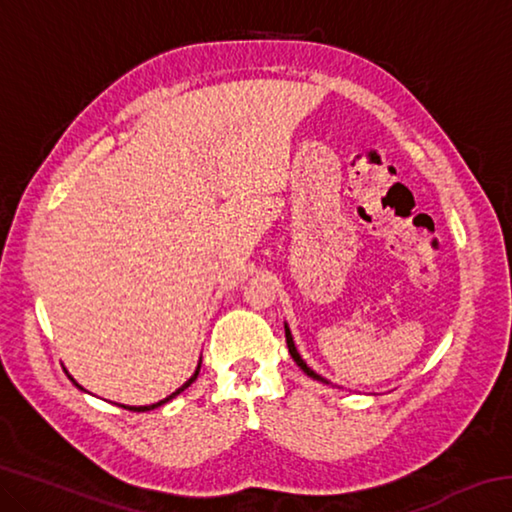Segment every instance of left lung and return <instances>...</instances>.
Segmentation results:
<instances>
[{"instance_id":"8db88e82","label":"left lung","mask_w":512,"mask_h":512,"mask_svg":"<svg viewBox=\"0 0 512 512\" xmlns=\"http://www.w3.org/2000/svg\"><path fill=\"white\" fill-rule=\"evenodd\" d=\"M284 336H287V345H289V354H291V359L298 363V368H300L302 372H305V375H307V377H311V379H316V381H320V384H329V381H327L325 377H320V375H318V372H314V370H311V368L307 366V361L300 357V352H298V348H296V343H293L291 329H289V325H287V323H284Z\"/></svg>"}]
</instances>
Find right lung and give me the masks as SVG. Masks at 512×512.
<instances>
[{
  "instance_id": "add662e5",
  "label": "right lung",
  "mask_w": 512,
  "mask_h": 512,
  "mask_svg": "<svg viewBox=\"0 0 512 512\" xmlns=\"http://www.w3.org/2000/svg\"><path fill=\"white\" fill-rule=\"evenodd\" d=\"M198 370H201V361H198V366H196V370H194V375L192 377H189L187 381H185V384L183 386H180L178 388V391H173L169 397H164V400H160V402H155V404H149V406H126V404H121V406H124V409H128V411H137V413H140V411H153V409H158V406H162V404H167V402H171L173 400V397H176V395H180V393H183L185 391V388H189V386H192L194 384V381H196V377H198ZM69 379H72L74 381V384H76V379L72 377V375H67ZM76 388H81V391H85V388L81 386V384H76Z\"/></svg>"
}]
</instances>
